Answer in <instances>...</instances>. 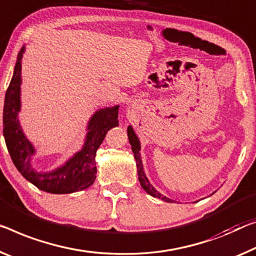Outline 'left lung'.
Returning <instances> with one entry per match:
<instances>
[{
    "label": "left lung",
    "mask_w": 256,
    "mask_h": 256,
    "mask_svg": "<svg viewBox=\"0 0 256 256\" xmlns=\"http://www.w3.org/2000/svg\"><path fill=\"white\" fill-rule=\"evenodd\" d=\"M127 132H128V140H129V143L132 145V150L134 153V156H135V160H136V166H137V174H138V180L140 183L142 188H144L145 191L148 192V194L152 196H156V198H159L161 200H164V202H174V200L172 199H169L167 196H164L156 190L154 188H153L152 184L148 182V180L146 178V175H145L144 172V168H143V164H142V159H140V140L138 137L136 136L135 132H134V129L132 126H129L128 129H127Z\"/></svg>",
    "instance_id": "1"
}]
</instances>
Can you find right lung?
<instances>
[{
    "label": "right lung",
    "mask_w": 256,
    "mask_h": 256,
    "mask_svg": "<svg viewBox=\"0 0 256 256\" xmlns=\"http://www.w3.org/2000/svg\"><path fill=\"white\" fill-rule=\"evenodd\" d=\"M25 52L22 46L17 56L14 76L6 92L3 108V135L8 151L16 168L28 182L42 191L54 194H72L89 188L96 178V152L110 129L119 126V105L100 108L90 118L84 146L62 166L52 172H36L30 164L35 153L33 144L26 138L18 120L20 111L22 58Z\"/></svg>",
    "instance_id": "obj_1"
}]
</instances>
